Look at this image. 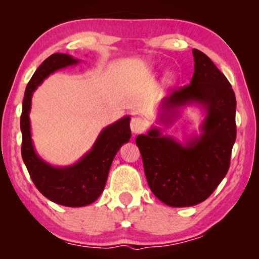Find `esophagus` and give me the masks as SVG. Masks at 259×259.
Masks as SVG:
<instances>
[{
  "instance_id": "obj_1",
  "label": "esophagus",
  "mask_w": 259,
  "mask_h": 259,
  "mask_svg": "<svg viewBox=\"0 0 259 259\" xmlns=\"http://www.w3.org/2000/svg\"><path fill=\"white\" fill-rule=\"evenodd\" d=\"M130 129L133 131L134 135L140 134L145 129V122H144L140 117H133L130 123Z\"/></svg>"
}]
</instances>
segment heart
<instances>
[{"mask_svg":"<svg viewBox=\"0 0 259 259\" xmlns=\"http://www.w3.org/2000/svg\"><path fill=\"white\" fill-rule=\"evenodd\" d=\"M168 80H169L170 82H172V81L175 80V76L172 75V74H169V75H168Z\"/></svg>","mask_w":259,"mask_h":259,"instance_id":"1","label":"heart"}]
</instances>
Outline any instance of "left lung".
<instances>
[{"instance_id":"8db88e82","label":"left lung","mask_w":259,"mask_h":259,"mask_svg":"<svg viewBox=\"0 0 259 259\" xmlns=\"http://www.w3.org/2000/svg\"><path fill=\"white\" fill-rule=\"evenodd\" d=\"M191 83L161 100L156 122L170 125L183 109L196 106L203 114L200 133L182 140L152 125L136 144L143 157L151 191L170 207H192L207 200L226 176L236 138V100L232 85L202 51L193 49Z\"/></svg>"}]
</instances>
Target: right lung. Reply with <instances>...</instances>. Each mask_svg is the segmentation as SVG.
I'll return each instance as SVG.
<instances>
[{
	"label": "right lung",
	"mask_w": 259,
	"mask_h": 259,
	"mask_svg": "<svg viewBox=\"0 0 259 259\" xmlns=\"http://www.w3.org/2000/svg\"><path fill=\"white\" fill-rule=\"evenodd\" d=\"M80 59L54 54L43 61L26 87L20 117L21 156L33 183L47 199L65 207H85L97 200L106 185L114 156L131 137L130 116L125 115L100 131L93 147L75 163L54 165L37 154L32 139L29 113L34 91L59 69L74 66Z\"/></svg>",
	"instance_id": "1"
}]
</instances>
